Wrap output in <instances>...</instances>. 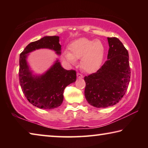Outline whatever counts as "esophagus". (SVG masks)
<instances>
[{
  "instance_id": "esophagus-1",
  "label": "esophagus",
  "mask_w": 148,
  "mask_h": 148,
  "mask_svg": "<svg viewBox=\"0 0 148 148\" xmlns=\"http://www.w3.org/2000/svg\"><path fill=\"white\" fill-rule=\"evenodd\" d=\"M77 77H78V78H82V77H83V75H82V74L79 73V72H77Z\"/></svg>"
}]
</instances>
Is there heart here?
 Segmentation results:
<instances>
[{"mask_svg":"<svg viewBox=\"0 0 148 148\" xmlns=\"http://www.w3.org/2000/svg\"><path fill=\"white\" fill-rule=\"evenodd\" d=\"M68 51H64V59L69 63L74 64L76 59H80V66L84 71L92 72L99 69L103 61L104 46L97 40L80 38L72 42Z\"/></svg>","mask_w":148,"mask_h":148,"instance_id":"obj_1","label":"heart"}]
</instances>
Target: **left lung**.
<instances>
[{
	"label": "left lung",
	"instance_id": "8db88e82",
	"mask_svg": "<svg viewBox=\"0 0 148 148\" xmlns=\"http://www.w3.org/2000/svg\"><path fill=\"white\" fill-rule=\"evenodd\" d=\"M108 60L96 72L84 77L85 97L96 108L118 103L127 91L131 77L128 51L116 37L108 38Z\"/></svg>",
	"mask_w": 148,
	"mask_h": 148
}]
</instances>
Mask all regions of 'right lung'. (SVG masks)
<instances>
[{
    "label": "right lung",
    "mask_w": 148,
    "mask_h": 148,
    "mask_svg": "<svg viewBox=\"0 0 148 148\" xmlns=\"http://www.w3.org/2000/svg\"><path fill=\"white\" fill-rule=\"evenodd\" d=\"M40 48L52 49L60 55L61 46L59 36H44L27 45L20 53L19 84L30 103L39 108L53 109L62 103L65 87L76 82V72L74 70H65L57 60L44 74L40 76L32 75L27 62V54Z\"/></svg>",
    "instance_id": "obj_1"
}]
</instances>
